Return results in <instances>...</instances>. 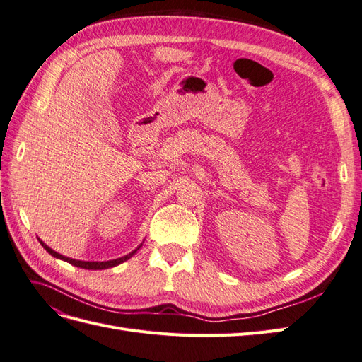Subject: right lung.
<instances>
[{
	"label": "right lung",
	"instance_id": "right-lung-1",
	"mask_svg": "<svg viewBox=\"0 0 362 362\" xmlns=\"http://www.w3.org/2000/svg\"><path fill=\"white\" fill-rule=\"evenodd\" d=\"M39 242H40V245L43 246V249H47L48 254H51L52 257L60 258V259H63V261H68L69 264H72V266H75V267H80V269H89V270H103V269H108V267H115V266L120 264V262H124V261L129 259L131 257H133V255L136 254L137 249L140 247V246H139L136 250H133V252H131V254H128V255H125V257H122V258H117V259H110V261H101V262H98V261H80V259H72V258H68V257H63V255L57 254L56 250H52L51 247H48L45 243L42 242V240H39Z\"/></svg>",
	"mask_w": 362,
	"mask_h": 362
}]
</instances>
